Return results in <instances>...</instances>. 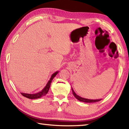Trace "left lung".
Wrapping results in <instances>:
<instances>
[{"mask_svg": "<svg viewBox=\"0 0 129 129\" xmlns=\"http://www.w3.org/2000/svg\"><path fill=\"white\" fill-rule=\"evenodd\" d=\"M71 89H72V91H73V93L75 96V97L77 100H78L81 102H85V103H94V102H99L101 100H102L101 99H99V100H89V99L82 98L81 97L79 96V95H77L76 94V93L73 90V88H71Z\"/></svg>", "mask_w": 129, "mask_h": 129, "instance_id": "8db88e82", "label": "left lung"}]
</instances>
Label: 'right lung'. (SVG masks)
<instances>
[{
	"mask_svg": "<svg viewBox=\"0 0 129 129\" xmlns=\"http://www.w3.org/2000/svg\"><path fill=\"white\" fill-rule=\"evenodd\" d=\"M58 73H59V71H56V72H55V73H54L52 75L50 79L48 81V82H47L46 86L44 87V88L41 91L38 92L36 93H35V94H28V93H21V94L23 96L27 98H29V99H37V98H41L42 97L44 96V95L47 94V93L48 92V91H49L50 86L51 82H52L53 79H54V77L56 75H57V74Z\"/></svg>",
	"mask_w": 129,
	"mask_h": 129,
	"instance_id": "1",
	"label": "right lung"
}]
</instances>
